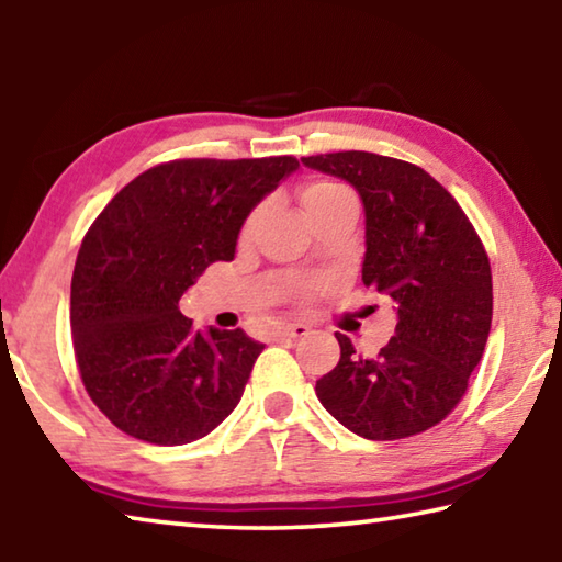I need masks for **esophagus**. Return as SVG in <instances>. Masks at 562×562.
<instances>
[{"mask_svg":"<svg viewBox=\"0 0 562 562\" xmlns=\"http://www.w3.org/2000/svg\"><path fill=\"white\" fill-rule=\"evenodd\" d=\"M308 333H311V328L306 326V323H286V326L279 328V336L281 338H293V340L306 338Z\"/></svg>","mask_w":562,"mask_h":562,"instance_id":"esophagus-1","label":"esophagus"}]
</instances>
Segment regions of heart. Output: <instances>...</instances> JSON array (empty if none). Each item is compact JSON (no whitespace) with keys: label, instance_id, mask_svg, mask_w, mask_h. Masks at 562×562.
<instances>
[{"label":"heart","instance_id":"1","mask_svg":"<svg viewBox=\"0 0 562 562\" xmlns=\"http://www.w3.org/2000/svg\"><path fill=\"white\" fill-rule=\"evenodd\" d=\"M299 196H301L303 210H306V214L313 220V216L321 214L323 210H328V206H333L336 202L346 200V196H352V194L346 190V187H340V184H336V182H323V180H318V182H308L306 187H303ZM261 214H263V206H259V210H254V212L249 214V220L244 222L241 236H249V234L254 232V226L259 224Z\"/></svg>","mask_w":562,"mask_h":562}]
</instances>
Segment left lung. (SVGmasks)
Segmentation results:
<instances>
[{
	"label": "left lung",
	"instance_id": "left-lung-1",
	"mask_svg": "<svg viewBox=\"0 0 562 562\" xmlns=\"http://www.w3.org/2000/svg\"><path fill=\"white\" fill-rule=\"evenodd\" d=\"M301 162L358 190L362 283L385 293L397 313L395 336L375 358H360L336 333L340 360L316 382V395L358 437L419 435L459 405L484 356L494 313L484 244L454 196L417 165L362 150Z\"/></svg>",
	"mask_w": 562,
	"mask_h": 562
}]
</instances>
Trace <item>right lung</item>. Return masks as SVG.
Instances as JSON below:
<instances>
[{"instance_id": "1", "label": "right lung", "mask_w": 562, "mask_h": 562, "mask_svg": "<svg viewBox=\"0 0 562 562\" xmlns=\"http://www.w3.org/2000/svg\"><path fill=\"white\" fill-rule=\"evenodd\" d=\"M296 170L291 155L162 162L91 224L71 279L74 350L88 397L125 435L190 445L239 405L263 346L241 328L194 330L177 303L234 259L246 216Z\"/></svg>"}]
</instances>
